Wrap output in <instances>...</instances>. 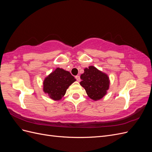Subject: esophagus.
Masks as SVG:
<instances>
[{
	"label": "esophagus",
	"instance_id": "1",
	"mask_svg": "<svg viewBox=\"0 0 152 152\" xmlns=\"http://www.w3.org/2000/svg\"><path fill=\"white\" fill-rule=\"evenodd\" d=\"M75 79H76V80H77L78 82H80V76H79V75H77V76H75Z\"/></svg>",
	"mask_w": 152,
	"mask_h": 152
}]
</instances>
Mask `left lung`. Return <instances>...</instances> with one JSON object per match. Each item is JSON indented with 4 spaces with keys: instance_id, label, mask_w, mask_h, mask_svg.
<instances>
[{
    "instance_id": "1",
    "label": "left lung",
    "mask_w": 152,
    "mask_h": 152,
    "mask_svg": "<svg viewBox=\"0 0 152 152\" xmlns=\"http://www.w3.org/2000/svg\"><path fill=\"white\" fill-rule=\"evenodd\" d=\"M80 84L85 89L89 97L94 101L102 99L109 89V77L93 66L84 69L80 75Z\"/></svg>"
}]
</instances>
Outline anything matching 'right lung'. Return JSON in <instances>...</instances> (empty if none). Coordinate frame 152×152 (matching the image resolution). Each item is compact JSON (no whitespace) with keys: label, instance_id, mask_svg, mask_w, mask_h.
I'll return each mask as SVG.
<instances>
[{"label":"right lung","instance_id":"obj_1","mask_svg":"<svg viewBox=\"0 0 152 152\" xmlns=\"http://www.w3.org/2000/svg\"><path fill=\"white\" fill-rule=\"evenodd\" d=\"M75 80L70 72L57 68L45 77L43 82V91L50 98L58 101L63 97L68 87Z\"/></svg>","mask_w":152,"mask_h":152}]
</instances>
